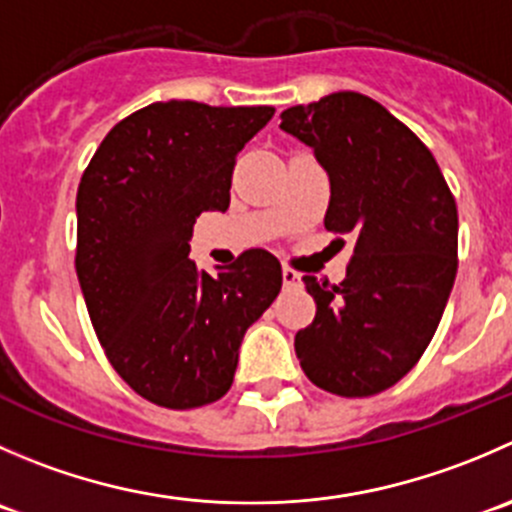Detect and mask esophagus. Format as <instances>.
<instances>
[{"label":"esophagus","mask_w":512,"mask_h":512,"mask_svg":"<svg viewBox=\"0 0 512 512\" xmlns=\"http://www.w3.org/2000/svg\"><path fill=\"white\" fill-rule=\"evenodd\" d=\"M282 282L285 287H300V272H295L292 267H282Z\"/></svg>","instance_id":"esophagus-1"}]
</instances>
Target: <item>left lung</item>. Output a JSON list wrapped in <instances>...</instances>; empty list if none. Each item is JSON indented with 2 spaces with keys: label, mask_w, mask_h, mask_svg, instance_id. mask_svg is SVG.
I'll return each instance as SVG.
<instances>
[{
  "label": "left lung",
  "mask_w": 512,
  "mask_h": 512,
  "mask_svg": "<svg viewBox=\"0 0 512 512\" xmlns=\"http://www.w3.org/2000/svg\"><path fill=\"white\" fill-rule=\"evenodd\" d=\"M280 119L330 177L325 227L355 245L340 285L302 277L317 312L295 335L297 360L327 393L377 395L413 370L448 305L455 197L433 152L365 94H327Z\"/></svg>",
  "instance_id": "8db88e82"
}]
</instances>
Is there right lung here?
Segmentation results:
<instances>
[{
  "mask_svg": "<svg viewBox=\"0 0 512 512\" xmlns=\"http://www.w3.org/2000/svg\"><path fill=\"white\" fill-rule=\"evenodd\" d=\"M272 114L147 104L114 124L79 182L74 267L89 320L117 375L162 408H202L230 390L247 327L282 287L267 250L217 277L187 257L192 225L230 207L237 152Z\"/></svg>",
  "mask_w": 512,
  "mask_h": 512,
  "instance_id": "add662e5",
  "label": "right lung"
}]
</instances>
